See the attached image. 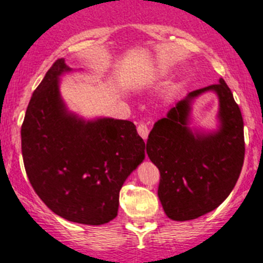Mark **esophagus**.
<instances>
[{"mask_svg":"<svg viewBox=\"0 0 263 263\" xmlns=\"http://www.w3.org/2000/svg\"><path fill=\"white\" fill-rule=\"evenodd\" d=\"M137 130H138V134H139L140 137L143 138V139H147L148 133H149V129H148L147 124L139 123V124H138V126H137Z\"/></svg>","mask_w":263,"mask_h":263,"instance_id":"esophagus-1","label":"esophagus"}]
</instances>
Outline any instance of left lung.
Segmentation results:
<instances>
[{
    "label": "left lung",
    "mask_w": 263,
    "mask_h": 263,
    "mask_svg": "<svg viewBox=\"0 0 263 263\" xmlns=\"http://www.w3.org/2000/svg\"><path fill=\"white\" fill-rule=\"evenodd\" d=\"M207 90L219 96L221 125L214 135L187 128L190 102ZM244 125L230 88L219 83L193 90L148 135L147 155L160 170L158 198L171 220L188 221L214 211L235 186L244 162Z\"/></svg>",
    "instance_id": "8db88e82"
}]
</instances>
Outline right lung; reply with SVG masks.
<instances>
[{
  "label": "right lung",
  "mask_w": 263,
  "mask_h": 263,
  "mask_svg": "<svg viewBox=\"0 0 263 263\" xmlns=\"http://www.w3.org/2000/svg\"><path fill=\"white\" fill-rule=\"evenodd\" d=\"M53 62L33 93L22 125V153L33 189L49 210L84 225L115 219L119 193L144 160V140L128 120L84 121L66 111Z\"/></svg>",
  "instance_id": "obj_1"
}]
</instances>
